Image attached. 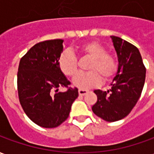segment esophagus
<instances>
[{"instance_id":"esophagus-1","label":"esophagus","mask_w":154,"mask_h":154,"mask_svg":"<svg viewBox=\"0 0 154 154\" xmlns=\"http://www.w3.org/2000/svg\"><path fill=\"white\" fill-rule=\"evenodd\" d=\"M87 92H88V91L83 90V89H79V90H78V93H79L80 96H84V95H86Z\"/></svg>"}]
</instances>
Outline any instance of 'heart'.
I'll use <instances>...</instances> for the list:
<instances>
[{
  "instance_id": "heart-1",
  "label": "heart",
  "mask_w": 154,
  "mask_h": 154,
  "mask_svg": "<svg viewBox=\"0 0 154 154\" xmlns=\"http://www.w3.org/2000/svg\"><path fill=\"white\" fill-rule=\"evenodd\" d=\"M82 54L91 57L87 66L88 72H78L72 83L80 89L87 90L100 84L102 81L109 80L116 74L118 67L116 57L107 54L106 48L96 41L87 42L79 47ZM58 68L67 77H73L77 72V58L69 50L64 51L58 58Z\"/></svg>"
}]
</instances>
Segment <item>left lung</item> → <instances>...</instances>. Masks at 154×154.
I'll use <instances>...</instances> for the list:
<instances>
[{"label": "left lung", "mask_w": 154, "mask_h": 154, "mask_svg": "<svg viewBox=\"0 0 154 154\" xmlns=\"http://www.w3.org/2000/svg\"><path fill=\"white\" fill-rule=\"evenodd\" d=\"M110 38L118 56V71L108 90L94 91L97 101L92 111L106 121L115 122L128 116L139 100L145 82L146 68L134 45L116 36Z\"/></svg>", "instance_id": "left-lung-1"}]
</instances>
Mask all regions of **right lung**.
I'll list each match as a JSON object with an SVG mask.
<instances>
[{"label":"right lung","instance_id":"right-lung-1","mask_svg":"<svg viewBox=\"0 0 154 154\" xmlns=\"http://www.w3.org/2000/svg\"><path fill=\"white\" fill-rule=\"evenodd\" d=\"M63 42V39L39 42L21 57L19 64L20 103L29 118L44 128H55L63 123L78 97L77 87H68L71 82L58 68ZM60 86L68 90L58 93Z\"/></svg>","mask_w":154,"mask_h":154}]
</instances>
